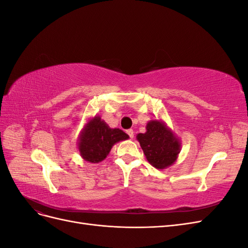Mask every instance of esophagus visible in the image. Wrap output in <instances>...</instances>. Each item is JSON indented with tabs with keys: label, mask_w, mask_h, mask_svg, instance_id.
Masks as SVG:
<instances>
[{
	"label": "esophagus",
	"mask_w": 248,
	"mask_h": 248,
	"mask_svg": "<svg viewBox=\"0 0 248 248\" xmlns=\"http://www.w3.org/2000/svg\"><path fill=\"white\" fill-rule=\"evenodd\" d=\"M126 132H127V134H128L130 139H133V137H134V133H133V130H132V129H128V130H127Z\"/></svg>",
	"instance_id": "34e87169"
}]
</instances>
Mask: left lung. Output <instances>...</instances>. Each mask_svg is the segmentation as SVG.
Listing matches in <instances>:
<instances>
[{"instance_id":"8db88e82","label":"left lung","mask_w":248,"mask_h":248,"mask_svg":"<svg viewBox=\"0 0 248 248\" xmlns=\"http://www.w3.org/2000/svg\"><path fill=\"white\" fill-rule=\"evenodd\" d=\"M149 163L157 170H164L178 159L181 140L163 120H150L146 132L137 136Z\"/></svg>"}]
</instances>
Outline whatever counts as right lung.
Masks as SVG:
<instances>
[{
  "label": "right lung",
  "mask_w": 248,
  "mask_h": 248,
  "mask_svg": "<svg viewBox=\"0 0 248 248\" xmlns=\"http://www.w3.org/2000/svg\"><path fill=\"white\" fill-rule=\"evenodd\" d=\"M128 139L129 136L123 130L110 128L100 116H95L88 120L79 132L78 149L82 159L98 163L107 158L112 146Z\"/></svg>",
  "instance_id": "1"
}]
</instances>
